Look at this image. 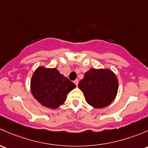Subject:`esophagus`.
Returning <instances> with one entry per match:
<instances>
[{
    "mask_svg": "<svg viewBox=\"0 0 148 148\" xmlns=\"http://www.w3.org/2000/svg\"><path fill=\"white\" fill-rule=\"evenodd\" d=\"M74 83L76 85V86H77V85H78V80H77V79H76V80H75Z\"/></svg>",
    "mask_w": 148,
    "mask_h": 148,
    "instance_id": "1",
    "label": "esophagus"
}]
</instances>
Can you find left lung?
<instances>
[{"label":"left lung","mask_w":148,"mask_h":148,"mask_svg":"<svg viewBox=\"0 0 148 148\" xmlns=\"http://www.w3.org/2000/svg\"><path fill=\"white\" fill-rule=\"evenodd\" d=\"M78 88L84 94L87 103L100 109L110 106L115 100L118 80L109 68H90L80 81Z\"/></svg>","instance_id":"8db88e82"}]
</instances>
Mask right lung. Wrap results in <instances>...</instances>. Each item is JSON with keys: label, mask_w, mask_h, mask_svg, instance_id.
<instances>
[{"label": "right lung", "mask_w": 148, "mask_h": 148, "mask_svg": "<svg viewBox=\"0 0 148 148\" xmlns=\"http://www.w3.org/2000/svg\"><path fill=\"white\" fill-rule=\"evenodd\" d=\"M76 87L56 68L39 66L30 80V91L41 106L57 109L66 100L67 95Z\"/></svg>", "instance_id": "obj_1"}]
</instances>
